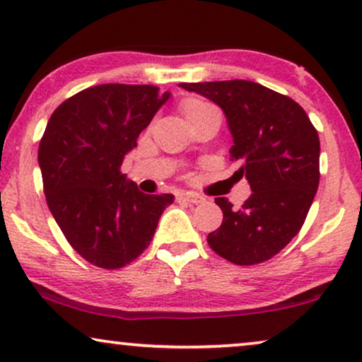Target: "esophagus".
I'll return each mask as SVG.
<instances>
[{
	"label": "esophagus",
	"mask_w": 362,
	"mask_h": 362,
	"mask_svg": "<svg viewBox=\"0 0 362 362\" xmlns=\"http://www.w3.org/2000/svg\"><path fill=\"white\" fill-rule=\"evenodd\" d=\"M181 201L185 202H189V204H199V202L204 201V197L197 196V194H192V192H186V194H181L180 196Z\"/></svg>",
	"instance_id": "1"
}]
</instances>
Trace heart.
I'll return each mask as SVG.
<instances>
[{
	"mask_svg": "<svg viewBox=\"0 0 362 362\" xmlns=\"http://www.w3.org/2000/svg\"><path fill=\"white\" fill-rule=\"evenodd\" d=\"M211 103H207L201 98H186V100L181 102V112L185 113L186 118H191L192 115H197V113L206 112V110H212Z\"/></svg>",
	"mask_w": 362,
	"mask_h": 362,
	"instance_id": "heart-1",
	"label": "heart"
}]
</instances>
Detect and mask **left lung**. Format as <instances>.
<instances>
[{"label":"left lung","mask_w":362,"mask_h":362,"mask_svg":"<svg viewBox=\"0 0 362 362\" xmlns=\"http://www.w3.org/2000/svg\"><path fill=\"white\" fill-rule=\"evenodd\" d=\"M226 113L234 138V177L252 194L240 207L216 197L224 219L207 235L211 249L235 265L279 254L298 234L320 185V138L306 112L290 97L250 81L180 83Z\"/></svg>","instance_id":"obj_1"}]
</instances>
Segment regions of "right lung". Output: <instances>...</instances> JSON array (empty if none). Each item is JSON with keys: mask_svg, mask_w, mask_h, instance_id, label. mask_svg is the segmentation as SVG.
Masks as SVG:
<instances>
[{"mask_svg": "<svg viewBox=\"0 0 362 362\" xmlns=\"http://www.w3.org/2000/svg\"><path fill=\"white\" fill-rule=\"evenodd\" d=\"M155 86L102 83L64 100L49 118L37 161L57 226L82 259L122 269L143 254L173 194H145L120 166L170 98Z\"/></svg>", "mask_w": 362, "mask_h": 362, "instance_id": "1", "label": "right lung"}]
</instances>
